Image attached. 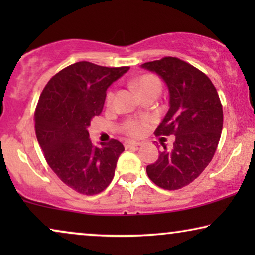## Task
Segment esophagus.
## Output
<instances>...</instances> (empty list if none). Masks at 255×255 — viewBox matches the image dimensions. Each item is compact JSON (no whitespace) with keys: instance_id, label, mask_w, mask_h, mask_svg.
Segmentation results:
<instances>
[{"instance_id":"34e87169","label":"esophagus","mask_w":255,"mask_h":255,"mask_svg":"<svg viewBox=\"0 0 255 255\" xmlns=\"http://www.w3.org/2000/svg\"><path fill=\"white\" fill-rule=\"evenodd\" d=\"M140 144L135 141H127L125 142V148H132V147H139Z\"/></svg>"}]
</instances>
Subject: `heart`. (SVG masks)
Masks as SVG:
<instances>
[{"label": "heart", "instance_id": "b5f03b06", "mask_svg": "<svg viewBox=\"0 0 255 255\" xmlns=\"http://www.w3.org/2000/svg\"><path fill=\"white\" fill-rule=\"evenodd\" d=\"M135 88L138 89V92L141 94V96L147 95L151 93H158L161 92V82L160 80L153 74H144L134 81ZM115 99V93L113 90H110L107 94V103L111 104L114 102ZM151 124L148 117H140V118H130L127 122H124V124L122 125V131L125 134H128V137L132 138H139L145 133L147 128Z\"/></svg>", "mask_w": 255, "mask_h": 255}]
</instances>
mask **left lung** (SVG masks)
Listing matches in <instances>:
<instances>
[{"mask_svg": "<svg viewBox=\"0 0 255 255\" xmlns=\"http://www.w3.org/2000/svg\"><path fill=\"white\" fill-rule=\"evenodd\" d=\"M142 68L161 76L169 90V109L155 135H175L172 149L163 146L146 167L153 183L166 190L188 186L214 158L223 128V107L211 80L175 57L145 62Z\"/></svg>", "mask_w": 255, "mask_h": 255, "instance_id": "left-lung-1", "label": "left lung"}]
</instances>
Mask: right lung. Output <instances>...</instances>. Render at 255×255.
Instances as JSON below:
<instances>
[{
	"mask_svg": "<svg viewBox=\"0 0 255 255\" xmlns=\"http://www.w3.org/2000/svg\"><path fill=\"white\" fill-rule=\"evenodd\" d=\"M88 61L69 65L47 82L34 111L45 160L66 186L96 195L109 186L124 146L116 139L94 146L87 128L102 113L107 89L128 71Z\"/></svg>",
	"mask_w": 255,
	"mask_h": 255,
	"instance_id": "add662e5",
	"label": "right lung"
}]
</instances>
